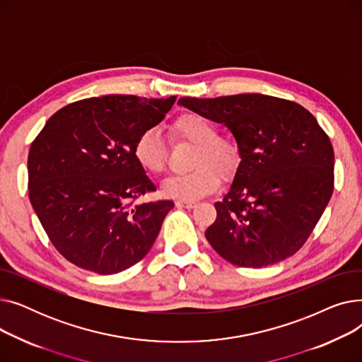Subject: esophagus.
Instances as JSON below:
<instances>
[{"label":"esophagus","instance_id":"34e87169","mask_svg":"<svg viewBox=\"0 0 362 362\" xmlns=\"http://www.w3.org/2000/svg\"><path fill=\"white\" fill-rule=\"evenodd\" d=\"M176 206H179V208H187V210H191V208H195V206H197V202H195V201H177V202H176Z\"/></svg>","mask_w":362,"mask_h":362}]
</instances>
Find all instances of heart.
I'll list each match as a JSON object with an SVG mask.
<instances>
[{
  "label": "heart",
  "instance_id": "1",
  "mask_svg": "<svg viewBox=\"0 0 362 362\" xmlns=\"http://www.w3.org/2000/svg\"><path fill=\"white\" fill-rule=\"evenodd\" d=\"M173 138L195 145L191 165L192 171L167 177L161 191L167 198L195 201L214 192L220 177L232 176L240 161L239 146L220 136L214 122L198 112H183L171 123ZM133 157L149 173L158 175L165 167L167 149L157 127L144 129L133 144Z\"/></svg>",
  "mask_w": 362,
  "mask_h": 362
}]
</instances>
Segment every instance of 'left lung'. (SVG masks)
I'll use <instances>...</instances> for the list:
<instances>
[{"label":"left lung","mask_w":362,"mask_h":362,"mask_svg":"<svg viewBox=\"0 0 362 362\" xmlns=\"http://www.w3.org/2000/svg\"><path fill=\"white\" fill-rule=\"evenodd\" d=\"M179 104L233 133L240 152L233 183L205 230L216 252L261 269L307 242L333 194L334 152L302 105L261 93L185 97Z\"/></svg>","instance_id":"8db88e82"}]
</instances>
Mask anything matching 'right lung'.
<instances>
[{"label":"right lung","mask_w":362,"mask_h":362,"mask_svg":"<svg viewBox=\"0 0 362 362\" xmlns=\"http://www.w3.org/2000/svg\"><path fill=\"white\" fill-rule=\"evenodd\" d=\"M175 101L135 95L76 101L51 116L32 142L29 199L55 250L71 264L116 274L156 242L175 204H133L156 191L133 157V144Z\"/></svg>","instance_id":"add662e5"}]
</instances>
